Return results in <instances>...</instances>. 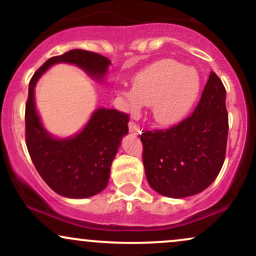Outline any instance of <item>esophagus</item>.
<instances>
[{
  "label": "esophagus",
  "mask_w": 256,
  "mask_h": 256,
  "mask_svg": "<svg viewBox=\"0 0 256 256\" xmlns=\"http://www.w3.org/2000/svg\"><path fill=\"white\" fill-rule=\"evenodd\" d=\"M128 130H130L131 134H140V126H138V125L136 124V122H128Z\"/></svg>",
  "instance_id": "obj_1"
}]
</instances>
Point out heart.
<instances>
[{
	"mask_svg": "<svg viewBox=\"0 0 256 256\" xmlns=\"http://www.w3.org/2000/svg\"><path fill=\"white\" fill-rule=\"evenodd\" d=\"M134 88H119L116 94L126 110L138 113L152 106V116L160 125H174L192 110L198 98V72L183 64L164 58L140 70L134 77Z\"/></svg>",
	"mask_w": 256,
	"mask_h": 256,
	"instance_id": "obj_1",
	"label": "heart"
}]
</instances>
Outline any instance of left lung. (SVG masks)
Returning <instances> with one entry per match:
<instances>
[{
    "instance_id": "left-lung-1",
    "label": "left lung",
    "mask_w": 256,
    "mask_h": 256,
    "mask_svg": "<svg viewBox=\"0 0 256 256\" xmlns=\"http://www.w3.org/2000/svg\"><path fill=\"white\" fill-rule=\"evenodd\" d=\"M225 98L224 84L210 72L192 116L167 130L140 134L146 180L155 192L186 198L204 192L218 177L228 132Z\"/></svg>"
}]
</instances>
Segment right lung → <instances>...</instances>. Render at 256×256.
<instances>
[{
  "instance_id": "add662e5",
  "label": "right lung",
  "mask_w": 256,
  "mask_h": 256,
  "mask_svg": "<svg viewBox=\"0 0 256 256\" xmlns=\"http://www.w3.org/2000/svg\"><path fill=\"white\" fill-rule=\"evenodd\" d=\"M73 64L91 78L104 79L110 61L94 52L73 49L46 60L28 84L25 108V140L32 162L42 179L58 195L85 198L101 192L110 180L112 161L122 138L128 132V116L116 110L98 108L85 128L74 136L58 140L40 122L34 104L38 78L55 64Z\"/></svg>"
}]
</instances>
